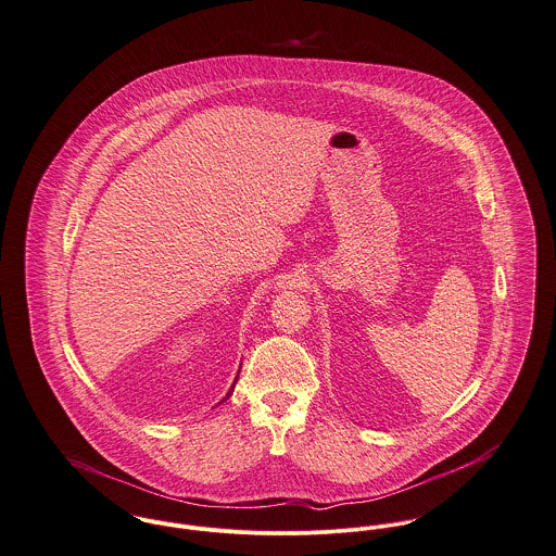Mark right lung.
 I'll list each match as a JSON object with an SVG mask.
<instances>
[{
	"instance_id": "1",
	"label": "right lung",
	"mask_w": 556,
	"mask_h": 556,
	"mask_svg": "<svg viewBox=\"0 0 556 556\" xmlns=\"http://www.w3.org/2000/svg\"><path fill=\"white\" fill-rule=\"evenodd\" d=\"M235 383H237V379H235ZM235 383H232V388H230V392H228V394H226V399H228V396H230V394H232V390H235Z\"/></svg>"
}]
</instances>
